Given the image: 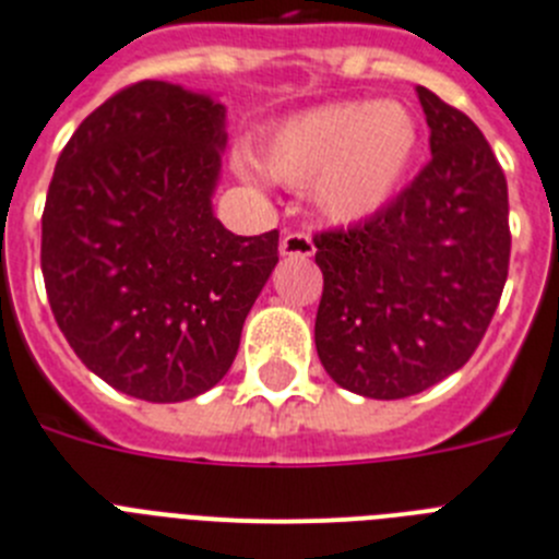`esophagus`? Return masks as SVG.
I'll list each match as a JSON object with an SVG mask.
<instances>
[{"label": "esophagus", "mask_w": 559, "mask_h": 559, "mask_svg": "<svg viewBox=\"0 0 559 559\" xmlns=\"http://www.w3.org/2000/svg\"><path fill=\"white\" fill-rule=\"evenodd\" d=\"M281 253L309 259V255H314V242H311V236L304 234V230H292V234H286L281 239Z\"/></svg>", "instance_id": "34e87169"}]
</instances>
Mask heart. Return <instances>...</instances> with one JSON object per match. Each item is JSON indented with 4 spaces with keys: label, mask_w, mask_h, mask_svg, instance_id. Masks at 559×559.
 Masks as SVG:
<instances>
[{
    "label": "heart",
    "mask_w": 559,
    "mask_h": 559,
    "mask_svg": "<svg viewBox=\"0 0 559 559\" xmlns=\"http://www.w3.org/2000/svg\"><path fill=\"white\" fill-rule=\"evenodd\" d=\"M420 147V128L395 99H342L306 108L275 124L259 147L234 155L236 173H264L292 189L311 186L317 211L329 223L350 225L379 214L401 192Z\"/></svg>",
    "instance_id": "obj_1"
}]
</instances>
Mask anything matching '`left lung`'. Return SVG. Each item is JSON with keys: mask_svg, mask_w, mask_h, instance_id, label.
<instances>
[{"mask_svg": "<svg viewBox=\"0 0 559 559\" xmlns=\"http://www.w3.org/2000/svg\"><path fill=\"white\" fill-rule=\"evenodd\" d=\"M417 99L429 164L379 214L314 236L317 356L336 384L379 401L429 390L474 356L510 267L507 178L490 144L424 85Z\"/></svg>", "mask_w": 559, "mask_h": 559, "instance_id": "1", "label": "left lung"}]
</instances>
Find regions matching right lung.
<instances>
[{"label":"right lung","mask_w":559,"mask_h":559,"mask_svg":"<svg viewBox=\"0 0 559 559\" xmlns=\"http://www.w3.org/2000/svg\"><path fill=\"white\" fill-rule=\"evenodd\" d=\"M225 105L142 80L80 122L55 164L41 273L58 329L92 373L153 404L230 370L245 317L278 264V230L214 217Z\"/></svg>","instance_id":"add662e5"}]
</instances>
